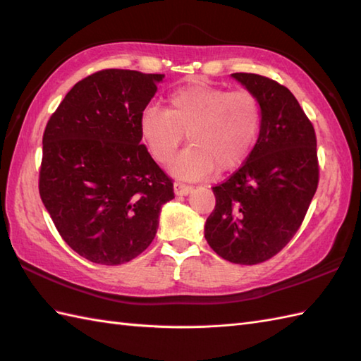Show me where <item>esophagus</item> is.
Masks as SVG:
<instances>
[{
	"label": "esophagus",
	"instance_id": "34e87169",
	"mask_svg": "<svg viewBox=\"0 0 361 361\" xmlns=\"http://www.w3.org/2000/svg\"><path fill=\"white\" fill-rule=\"evenodd\" d=\"M173 190L176 195H189L190 192H192V188L183 185V183H175Z\"/></svg>",
	"mask_w": 361,
	"mask_h": 361
}]
</instances>
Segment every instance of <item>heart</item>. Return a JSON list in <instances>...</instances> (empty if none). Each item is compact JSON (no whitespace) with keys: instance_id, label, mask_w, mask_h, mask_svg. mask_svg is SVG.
I'll list each match as a JSON object with an SVG mask.
<instances>
[{"instance_id":"obj_1","label":"heart","mask_w":361,"mask_h":361,"mask_svg":"<svg viewBox=\"0 0 361 361\" xmlns=\"http://www.w3.org/2000/svg\"><path fill=\"white\" fill-rule=\"evenodd\" d=\"M167 110L147 105L140 114V135L158 163H169L185 141L189 147L173 159L171 172L180 180H202L220 167L239 166L255 147L262 126L257 99L204 82L190 83L167 99Z\"/></svg>"}]
</instances>
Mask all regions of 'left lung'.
I'll return each instance as SVG.
<instances>
[{
    "instance_id": "left-lung-1",
    "label": "left lung",
    "mask_w": 361,
    "mask_h": 361,
    "mask_svg": "<svg viewBox=\"0 0 361 361\" xmlns=\"http://www.w3.org/2000/svg\"><path fill=\"white\" fill-rule=\"evenodd\" d=\"M231 78L259 101L262 126L243 166L212 188L204 239L225 260L255 265L278 255L302 224L318 188L317 136L288 88L259 74Z\"/></svg>"
}]
</instances>
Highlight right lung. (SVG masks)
Masks as SVG:
<instances>
[{"label":"right lung","mask_w":361,"mask_h":361,"mask_svg":"<svg viewBox=\"0 0 361 361\" xmlns=\"http://www.w3.org/2000/svg\"><path fill=\"white\" fill-rule=\"evenodd\" d=\"M164 74L104 70L68 91L43 133L42 202L91 262L121 265L155 239L172 180L141 144L140 114Z\"/></svg>","instance_id":"right-lung-1"}]
</instances>
